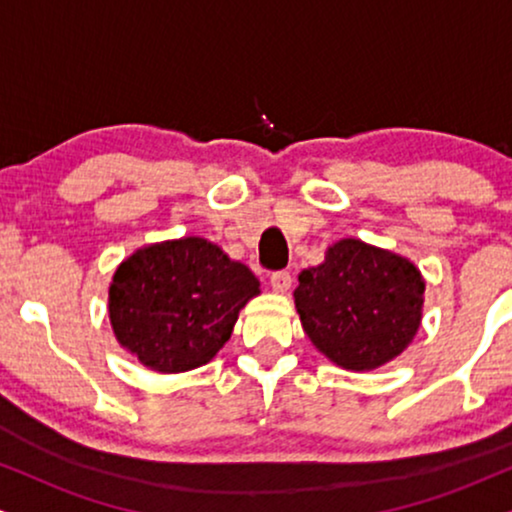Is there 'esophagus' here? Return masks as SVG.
I'll return each mask as SVG.
<instances>
[{
	"mask_svg": "<svg viewBox=\"0 0 512 512\" xmlns=\"http://www.w3.org/2000/svg\"><path fill=\"white\" fill-rule=\"evenodd\" d=\"M290 283H293V278H290L288 271H274V274H271V288H274L276 293H288Z\"/></svg>",
	"mask_w": 512,
	"mask_h": 512,
	"instance_id": "1",
	"label": "esophagus"
}]
</instances>
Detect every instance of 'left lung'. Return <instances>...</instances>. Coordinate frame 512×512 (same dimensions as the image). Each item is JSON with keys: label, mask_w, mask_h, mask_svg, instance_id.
Here are the masks:
<instances>
[{"label": "left lung", "mask_w": 512, "mask_h": 512, "mask_svg": "<svg viewBox=\"0 0 512 512\" xmlns=\"http://www.w3.org/2000/svg\"><path fill=\"white\" fill-rule=\"evenodd\" d=\"M295 309L307 338L347 371H373L411 345L423 319L416 264L359 238H342L297 276Z\"/></svg>", "instance_id": "left-lung-1"}]
</instances>
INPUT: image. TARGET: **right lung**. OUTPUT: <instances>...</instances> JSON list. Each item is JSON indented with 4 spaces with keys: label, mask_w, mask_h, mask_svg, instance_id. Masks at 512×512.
<instances>
[{
    "label": "right lung",
    "mask_w": 512,
    "mask_h": 512,
    "mask_svg": "<svg viewBox=\"0 0 512 512\" xmlns=\"http://www.w3.org/2000/svg\"><path fill=\"white\" fill-rule=\"evenodd\" d=\"M260 281L198 236L139 248L115 269L108 316L122 347L158 373H184L215 357Z\"/></svg>",
    "instance_id": "right-lung-1"
}]
</instances>
